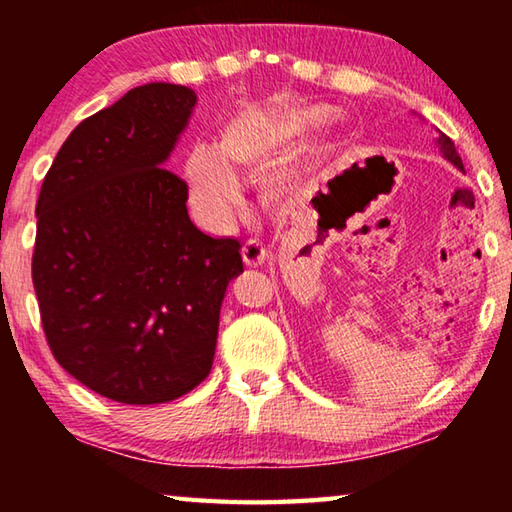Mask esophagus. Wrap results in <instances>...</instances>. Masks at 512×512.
I'll return each instance as SVG.
<instances>
[{"mask_svg":"<svg viewBox=\"0 0 512 512\" xmlns=\"http://www.w3.org/2000/svg\"><path fill=\"white\" fill-rule=\"evenodd\" d=\"M241 257H244L246 266H257V264H264L268 259V250L259 239H248L244 248H241Z\"/></svg>","mask_w":512,"mask_h":512,"instance_id":"34e87169","label":"esophagus"}]
</instances>
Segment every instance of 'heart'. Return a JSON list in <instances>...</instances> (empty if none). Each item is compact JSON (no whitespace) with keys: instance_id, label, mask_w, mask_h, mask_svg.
I'll return each instance as SVG.
<instances>
[{"instance_id":"1","label":"heart","mask_w":512,"mask_h":512,"mask_svg":"<svg viewBox=\"0 0 512 512\" xmlns=\"http://www.w3.org/2000/svg\"><path fill=\"white\" fill-rule=\"evenodd\" d=\"M325 110H302L291 115L250 112L225 128L219 146H198L187 160V178L196 205L214 219H228L241 201V189L232 171L237 167H262L284 146L305 131V126L323 119ZM282 180L275 178L273 187Z\"/></svg>"}]
</instances>
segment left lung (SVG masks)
I'll return each mask as SVG.
<instances>
[{
    "mask_svg": "<svg viewBox=\"0 0 512 512\" xmlns=\"http://www.w3.org/2000/svg\"><path fill=\"white\" fill-rule=\"evenodd\" d=\"M438 146H440V151H443V155L445 158L454 164V167H458L463 171V160H461V155L456 153V146H454V142L449 140V137L445 135V133H440L438 135Z\"/></svg>",
    "mask_w": 512,
    "mask_h": 512,
    "instance_id": "left-lung-1",
    "label": "left lung"
}]
</instances>
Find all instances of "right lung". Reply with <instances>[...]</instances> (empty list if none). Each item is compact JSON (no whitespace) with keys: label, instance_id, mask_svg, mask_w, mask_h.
Returning <instances> with one entry per match:
<instances>
[{"label":"right lung","instance_id":"obj_1","mask_svg":"<svg viewBox=\"0 0 512 512\" xmlns=\"http://www.w3.org/2000/svg\"><path fill=\"white\" fill-rule=\"evenodd\" d=\"M194 90L149 83L83 119L42 180L31 275L49 350L90 391L162 404L210 375L237 239L187 214L164 167Z\"/></svg>","mask_w":512,"mask_h":512}]
</instances>
